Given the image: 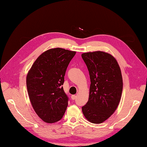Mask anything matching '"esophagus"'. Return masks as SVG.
I'll return each instance as SVG.
<instances>
[{"label": "esophagus", "mask_w": 147, "mask_h": 147, "mask_svg": "<svg viewBox=\"0 0 147 147\" xmlns=\"http://www.w3.org/2000/svg\"><path fill=\"white\" fill-rule=\"evenodd\" d=\"M76 98V96L75 95H71V99L72 100H75Z\"/></svg>", "instance_id": "1"}]
</instances>
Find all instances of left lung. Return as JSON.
Masks as SVG:
<instances>
[{
    "label": "left lung",
    "mask_w": 147,
    "mask_h": 147,
    "mask_svg": "<svg viewBox=\"0 0 147 147\" xmlns=\"http://www.w3.org/2000/svg\"><path fill=\"white\" fill-rule=\"evenodd\" d=\"M82 57L91 82L88 101L82 107V112L90 123L100 124L114 114L120 102L123 88L121 68L115 58L107 52H85Z\"/></svg>",
    "instance_id": "1"
}]
</instances>
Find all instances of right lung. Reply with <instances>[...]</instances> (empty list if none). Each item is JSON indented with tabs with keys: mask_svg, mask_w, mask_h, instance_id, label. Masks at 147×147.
Instances as JSON below:
<instances>
[{
	"mask_svg": "<svg viewBox=\"0 0 147 147\" xmlns=\"http://www.w3.org/2000/svg\"><path fill=\"white\" fill-rule=\"evenodd\" d=\"M76 53L62 48L49 49L39 55L27 74L31 104L45 123L61 120L66 110L68 98L62 85L65 71Z\"/></svg>",
	"mask_w": 147,
	"mask_h": 147,
	"instance_id": "1",
	"label": "right lung"
}]
</instances>
